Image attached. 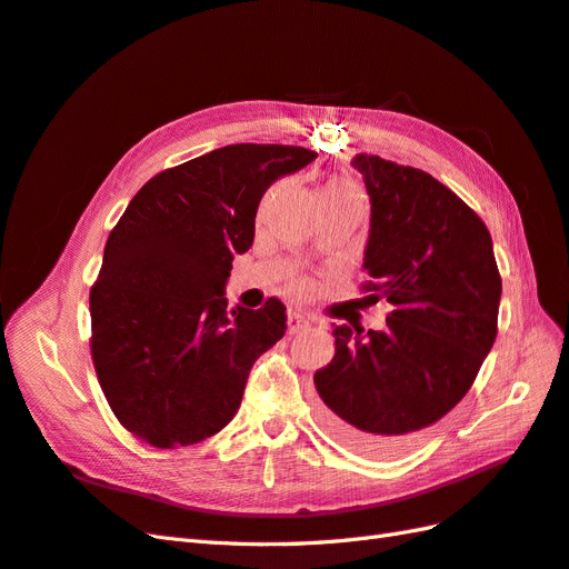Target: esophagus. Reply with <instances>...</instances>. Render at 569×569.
<instances>
[{"instance_id": "esophagus-1", "label": "esophagus", "mask_w": 569, "mask_h": 569, "mask_svg": "<svg viewBox=\"0 0 569 569\" xmlns=\"http://www.w3.org/2000/svg\"><path fill=\"white\" fill-rule=\"evenodd\" d=\"M309 328H311V320L309 318L297 313V311H289V316H287V332L289 335H299V332L309 330Z\"/></svg>"}]
</instances>
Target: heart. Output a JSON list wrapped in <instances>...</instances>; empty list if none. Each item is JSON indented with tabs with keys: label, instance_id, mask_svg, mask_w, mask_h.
Returning a JSON list of instances; mask_svg holds the SVG:
<instances>
[{
	"label": "heart",
	"instance_id": "heart-1",
	"mask_svg": "<svg viewBox=\"0 0 569 569\" xmlns=\"http://www.w3.org/2000/svg\"><path fill=\"white\" fill-rule=\"evenodd\" d=\"M337 198H359L355 183L347 179H330L322 189V201H337Z\"/></svg>",
	"mask_w": 569,
	"mask_h": 569
}]
</instances>
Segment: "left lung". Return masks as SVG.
<instances>
[{
    "mask_svg": "<svg viewBox=\"0 0 569 569\" xmlns=\"http://www.w3.org/2000/svg\"><path fill=\"white\" fill-rule=\"evenodd\" d=\"M371 196L366 291L392 303L386 330L337 326L316 371L322 426L376 457L409 450L473 386L498 335L502 280L488 227L417 167L351 160Z\"/></svg>",
    "mask_w": 569,
    "mask_h": 569,
    "instance_id": "8db88e82",
    "label": "left lung"
}]
</instances>
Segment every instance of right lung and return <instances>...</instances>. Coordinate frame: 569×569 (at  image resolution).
I'll use <instances>...</instances> for the list:
<instances>
[{
    "label": "right lung",
    "mask_w": 569,
    "mask_h": 569,
    "mask_svg": "<svg viewBox=\"0 0 569 569\" xmlns=\"http://www.w3.org/2000/svg\"><path fill=\"white\" fill-rule=\"evenodd\" d=\"M318 152L237 143L146 181L107 237L90 287V355L129 433L152 448L201 442L234 419L256 359L282 340L280 299L227 309L224 282L253 243L272 181Z\"/></svg>",
    "instance_id": "right-lung-1"
}]
</instances>
